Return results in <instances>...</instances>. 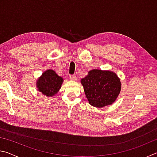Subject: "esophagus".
<instances>
[{
    "mask_svg": "<svg viewBox=\"0 0 157 157\" xmlns=\"http://www.w3.org/2000/svg\"><path fill=\"white\" fill-rule=\"evenodd\" d=\"M69 79H70L71 80H72V81H76L77 80V77L75 75H71L69 76Z\"/></svg>",
    "mask_w": 157,
    "mask_h": 157,
    "instance_id": "34e87169",
    "label": "esophagus"
}]
</instances>
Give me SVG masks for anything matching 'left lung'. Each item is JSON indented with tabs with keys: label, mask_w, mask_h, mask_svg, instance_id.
Instances as JSON below:
<instances>
[{
	"label": "left lung",
	"mask_w": 157,
	"mask_h": 157,
	"mask_svg": "<svg viewBox=\"0 0 157 157\" xmlns=\"http://www.w3.org/2000/svg\"><path fill=\"white\" fill-rule=\"evenodd\" d=\"M81 84L89 103L97 108L112 105L121 91V79L111 71L93 69Z\"/></svg>",
	"instance_id": "8db88e82"
}]
</instances>
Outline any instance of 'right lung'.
<instances>
[{
    "label": "right lung",
    "instance_id": "add662e5",
    "mask_svg": "<svg viewBox=\"0 0 157 157\" xmlns=\"http://www.w3.org/2000/svg\"><path fill=\"white\" fill-rule=\"evenodd\" d=\"M63 82L62 77L59 76L52 69H48L36 80L37 91L46 97H52L59 91Z\"/></svg>",
    "mask_w": 157,
    "mask_h": 157
}]
</instances>
